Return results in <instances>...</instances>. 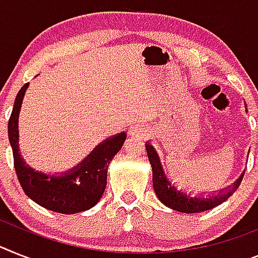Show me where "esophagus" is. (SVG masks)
<instances>
[{
    "mask_svg": "<svg viewBox=\"0 0 258 258\" xmlns=\"http://www.w3.org/2000/svg\"><path fill=\"white\" fill-rule=\"evenodd\" d=\"M148 127L143 123H135L130 127V135L135 136V138H144V136L148 135Z\"/></svg>",
    "mask_w": 258,
    "mask_h": 258,
    "instance_id": "esophagus-1",
    "label": "esophagus"
}]
</instances>
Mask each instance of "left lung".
Listing matches in <instances>:
<instances>
[{
	"mask_svg": "<svg viewBox=\"0 0 258 258\" xmlns=\"http://www.w3.org/2000/svg\"><path fill=\"white\" fill-rule=\"evenodd\" d=\"M147 153H148V159L151 165H152L153 172V187H155V192L157 198L161 201L165 206L170 207V209L179 211V213L186 214H194V213H202L206 210H211L216 207L218 205L223 203L224 201L232 196L237 187L241 183L244 174L240 177L236 183H233L232 189H229L228 191H220L218 196L209 197V198H203V197H191L190 194H186L182 190H178L176 186L170 183L168 178L164 174V170L160 164V159L156 151L151 144H147Z\"/></svg>",
	"mask_w": 258,
	"mask_h": 258,
	"instance_id": "left-lung-1",
	"label": "left lung"
}]
</instances>
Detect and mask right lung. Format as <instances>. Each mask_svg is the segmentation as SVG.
I'll list each match as a JSON object with an SVG mask.
<instances>
[{
  "label": "right lung",
  "instance_id": "obj_1",
  "mask_svg": "<svg viewBox=\"0 0 258 258\" xmlns=\"http://www.w3.org/2000/svg\"><path fill=\"white\" fill-rule=\"evenodd\" d=\"M17 94L12 115L8 123L9 142L13 149L14 168L23 191L42 207L60 214H76L86 211L97 205L106 187L107 168L114 156L122 149L125 133L112 136L99 144L81 165L64 176H45L30 168L18 153V115L26 89Z\"/></svg>",
  "mask_w": 258,
  "mask_h": 258
}]
</instances>
